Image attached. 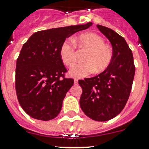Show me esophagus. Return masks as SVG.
Returning a JSON list of instances; mask_svg holds the SVG:
<instances>
[{
    "instance_id": "esophagus-1",
    "label": "esophagus",
    "mask_w": 149,
    "mask_h": 149,
    "mask_svg": "<svg viewBox=\"0 0 149 149\" xmlns=\"http://www.w3.org/2000/svg\"><path fill=\"white\" fill-rule=\"evenodd\" d=\"M74 84H78V79H77V78L74 79Z\"/></svg>"
}]
</instances>
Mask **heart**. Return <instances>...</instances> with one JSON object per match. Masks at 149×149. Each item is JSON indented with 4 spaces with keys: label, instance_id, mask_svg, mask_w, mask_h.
<instances>
[{
    "label": "heart",
    "instance_id": "obj_1",
    "mask_svg": "<svg viewBox=\"0 0 149 149\" xmlns=\"http://www.w3.org/2000/svg\"><path fill=\"white\" fill-rule=\"evenodd\" d=\"M64 41L60 47L61 61L68 67L73 66L76 61V48L87 50L84 56V63L74 65L69 72L74 77H84L95 73H101L110 65L113 53L101 36L95 33H85L72 39ZM73 42L74 44L72 43Z\"/></svg>",
    "mask_w": 149,
    "mask_h": 149
}]
</instances>
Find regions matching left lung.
Segmentation results:
<instances>
[{
  "mask_svg": "<svg viewBox=\"0 0 149 149\" xmlns=\"http://www.w3.org/2000/svg\"><path fill=\"white\" fill-rule=\"evenodd\" d=\"M97 27L111 42L113 57L108 68L98 75L78 81L83 89L80 105L90 119L104 122L116 116L128 100L135 74L132 51L114 30Z\"/></svg>",
  "mask_w": 149,
  "mask_h": 149,
  "instance_id": "left-lung-1",
  "label": "left lung"
}]
</instances>
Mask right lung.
<instances>
[{
  "instance_id": "add662e5",
  "label": "right lung",
  "mask_w": 149,
  "mask_h": 149,
  "mask_svg": "<svg viewBox=\"0 0 149 149\" xmlns=\"http://www.w3.org/2000/svg\"><path fill=\"white\" fill-rule=\"evenodd\" d=\"M93 23L40 30L24 44L17 59L15 91L21 107L30 116L48 121L58 116L74 80L60 57L65 39Z\"/></svg>"
}]
</instances>
